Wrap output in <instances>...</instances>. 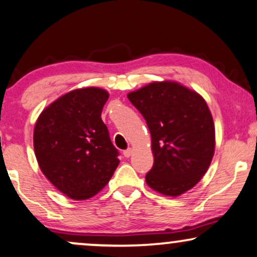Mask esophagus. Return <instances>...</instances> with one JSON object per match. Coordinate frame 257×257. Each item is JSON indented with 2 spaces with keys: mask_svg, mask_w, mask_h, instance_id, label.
Instances as JSON below:
<instances>
[{
  "mask_svg": "<svg viewBox=\"0 0 257 257\" xmlns=\"http://www.w3.org/2000/svg\"><path fill=\"white\" fill-rule=\"evenodd\" d=\"M122 154H123V156H125L126 158H128V157L132 155V149H131V148L126 149V150H123Z\"/></svg>",
  "mask_w": 257,
  "mask_h": 257,
  "instance_id": "esophagus-1",
  "label": "esophagus"
}]
</instances>
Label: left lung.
Here are the masks:
<instances>
[{
	"instance_id": "1",
	"label": "left lung",
	"mask_w": 257,
	"mask_h": 257,
	"mask_svg": "<svg viewBox=\"0 0 257 257\" xmlns=\"http://www.w3.org/2000/svg\"><path fill=\"white\" fill-rule=\"evenodd\" d=\"M151 135L154 166L147 183L181 195L207 172L214 154V125L205 100L176 82H154L127 95Z\"/></svg>"
}]
</instances>
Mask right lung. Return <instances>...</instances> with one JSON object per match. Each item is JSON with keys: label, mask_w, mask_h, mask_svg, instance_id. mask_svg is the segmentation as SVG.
I'll return each instance as SVG.
<instances>
[{"label": "right lung", "mask_w": 257, "mask_h": 257, "mask_svg": "<svg viewBox=\"0 0 257 257\" xmlns=\"http://www.w3.org/2000/svg\"><path fill=\"white\" fill-rule=\"evenodd\" d=\"M108 96L95 87L72 90L44 109L34 127V151L41 172L75 200L100 192L119 164V151L101 119Z\"/></svg>", "instance_id": "add662e5"}]
</instances>
